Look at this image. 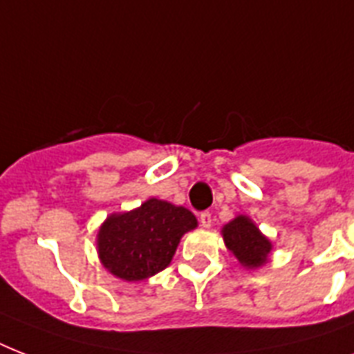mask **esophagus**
<instances>
[{
    "label": "esophagus",
    "instance_id": "34e87169",
    "mask_svg": "<svg viewBox=\"0 0 354 354\" xmlns=\"http://www.w3.org/2000/svg\"><path fill=\"white\" fill-rule=\"evenodd\" d=\"M198 221H200V226H202V227H211V224H213V218H211L209 211H204V213H200Z\"/></svg>",
    "mask_w": 354,
    "mask_h": 354
}]
</instances>
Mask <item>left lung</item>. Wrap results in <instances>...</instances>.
<instances>
[{
  "label": "left lung",
  "mask_w": 354,
  "mask_h": 354,
  "mask_svg": "<svg viewBox=\"0 0 354 354\" xmlns=\"http://www.w3.org/2000/svg\"><path fill=\"white\" fill-rule=\"evenodd\" d=\"M222 239L230 253L248 270H257L268 263L274 248L268 236L263 235L257 224L246 215H236L224 224Z\"/></svg>",
  "instance_id": "1"
}]
</instances>
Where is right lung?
Instances as JSON below:
<instances>
[{
    "instance_id": "1",
    "label": "right lung",
    "mask_w": 354,
    "mask_h": 354,
    "mask_svg": "<svg viewBox=\"0 0 354 354\" xmlns=\"http://www.w3.org/2000/svg\"><path fill=\"white\" fill-rule=\"evenodd\" d=\"M196 226V216L182 205L149 198L106 216L97 232V255L113 277L145 281L171 264L182 236Z\"/></svg>"
}]
</instances>
